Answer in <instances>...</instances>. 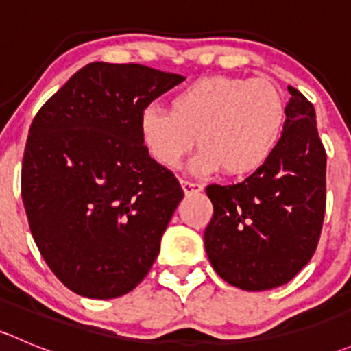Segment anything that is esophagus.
Wrapping results in <instances>:
<instances>
[{
	"label": "esophagus",
	"instance_id": "obj_1",
	"mask_svg": "<svg viewBox=\"0 0 351 351\" xmlns=\"http://www.w3.org/2000/svg\"><path fill=\"white\" fill-rule=\"evenodd\" d=\"M182 189L185 192V195H195V193H200L204 190V186L198 185V183H192V182H185L182 180Z\"/></svg>",
	"mask_w": 351,
	"mask_h": 351
}]
</instances>
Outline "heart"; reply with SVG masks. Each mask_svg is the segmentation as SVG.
<instances>
[{"label": "heart", "instance_id": "heart-1", "mask_svg": "<svg viewBox=\"0 0 351 351\" xmlns=\"http://www.w3.org/2000/svg\"><path fill=\"white\" fill-rule=\"evenodd\" d=\"M287 105L277 84L265 77H198L169 101V112L147 107L139 136L159 166L176 169L192 151L197 175L226 169L229 176L260 171L284 137Z\"/></svg>", "mask_w": 351, "mask_h": 351}]
</instances>
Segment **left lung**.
<instances>
[{
	"instance_id": "obj_1",
	"label": "left lung",
	"mask_w": 351,
	"mask_h": 351,
	"mask_svg": "<svg viewBox=\"0 0 351 351\" xmlns=\"http://www.w3.org/2000/svg\"><path fill=\"white\" fill-rule=\"evenodd\" d=\"M284 137L270 161L236 185H208L204 234L228 284L260 292L292 280L313 258L326 208V151L313 104L289 86Z\"/></svg>"
}]
</instances>
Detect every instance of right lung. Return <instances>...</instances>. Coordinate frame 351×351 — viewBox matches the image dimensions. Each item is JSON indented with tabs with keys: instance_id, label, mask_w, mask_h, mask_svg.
<instances>
[{
	"instance_id": "obj_1",
	"label": "right lung",
	"mask_w": 351,
	"mask_h": 351,
	"mask_svg": "<svg viewBox=\"0 0 351 351\" xmlns=\"http://www.w3.org/2000/svg\"><path fill=\"white\" fill-rule=\"evenodd\" d=\"M183 80L141 64L91 62L32 122L25 212L45 263L77 295L115 299L153 267L183 190L144 147L139 117Z\"/></svg>"
}]
</instances>
